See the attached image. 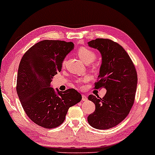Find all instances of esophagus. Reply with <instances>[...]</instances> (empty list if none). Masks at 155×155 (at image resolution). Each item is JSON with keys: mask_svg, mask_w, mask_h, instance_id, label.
I'll return each instance as SVG.
<instances>
[{"mask_svg": "<svg viewBox=\"0 0 155 155\" xmlns=\"http://www.w3.org/2000/svg\"><path fill=\"white\" fill-rule=\"evenodd\" d=\"M81 97H82V101H87V97L86 95H81Z\"/></svg>", "mask_w": 155, "mask_h": 155, "instance_id": "esophagus-1", "label": "esophagus"}]
</instances>
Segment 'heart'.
<instances>
[{"label": "heart", "mask_w": 155, "mask_h": 155, "mask_svg": "<svg viewBox=\"0 0 155 155\" xmlns=\"http://www.w3.org/2000/svg\"><path fill=\"white\" fill-rule=\"evenodd\" d=\"M78 55L81 60L84 63H90L93 62L95 60L96 54L93 51L90 50V49L86 47H81L78 50ZM83 80H86V79H84ZM81 80H79V82H81Z\"/></svg>", "instance_id": "heart-1"}]
</instances>
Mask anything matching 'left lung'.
Masks as SVG:
<instances>
[{
	"label": "left lung",
	"mask_w": 155,
	"mask_h": 155,
	"mask_svg": "<svg viewBox=\"0 0 155 155\" xmlns=\"http://www.w3.org/2000/svg\"><path fill=\"white\" fill-rule=\"evenodd\" d=\"M87 44L100 51L102 57L95 88L106 90L103 98L89 95L95 110L89 115L87 121L96 129H109L124 120L132 108L138 81L136 68L123 47L110 39L96 38Z\"/></svg>",
	"instance_id": "left-lung-1"
}]
</instances>
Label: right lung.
Listing matches in <instances>:
<instances>
[{"mask_svg":"<svg viewBox=\"0 0 155 155\" xmlns=\"http://www.w3.org/2000/svg\"><path fill=\"white\" fill-rule=\"evenodd\" d=\"M74 48L72 42L44 40L30 48L19 63V101L28 117L44 128L60 125L68 108L81 100V94L74 89L56 92L51 87L53 76L61 71L64 59Z\"/></svg>","mask_w":155,"mask_h":155,"instance_id":"add662e5","label":"right lung"}]
</instances>
